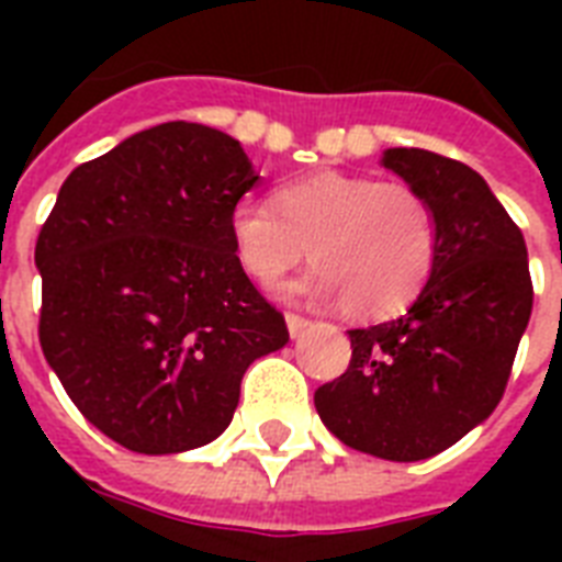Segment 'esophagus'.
Returning a JSON list of instances; mask_svg holds the SVG:
<instances>
[{
    "mask_svg": "<svg viewBox=\"0 0 562 562\" xmlns=\"http://www.w3.org/2000/svg\"><path fill=\"white\" fill-rule=\"evenodd\" d=\"M285 326H289L291 338H300V335L306 333L308 326H312V321L303 315H294V312H289V315H285Z\"/></svg>",
    "mask_w": 562,
    "mask_h": 562,
    "instance_id": "esophagus-1",
    "label": "esophagus"
}]
</instances>
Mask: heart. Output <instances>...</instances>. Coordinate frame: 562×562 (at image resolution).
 <instances>
[{
    "instance_id": "obj_1",
    "label": "heart",
    "mask_w": 562,
    "mask_h": 562,
    "mask_svg": "<svg viewBox=\"0 0 562 562\" xmlns=\"http://www.w3.org/2000/svg\"><path fill=\"white\" fill-rule=\"evenodd\" d=\"M229 241L241 271L259 285L280 282L312 250L317 265L291 291L375 321L411 306L426 289L437 259V218L408 183L315 171L282 183L273 203L238 201L229 212Z\"/></svg>"
}]
</instances>
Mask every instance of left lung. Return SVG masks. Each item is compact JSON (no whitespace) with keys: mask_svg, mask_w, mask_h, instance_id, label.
<instances>
[{"mask_svg":"<svg viewBox=\"0 0 562 562\" xmlns=\"http://www.w3.org/2000/svg\"><path fill=\"white\" fill-rule=\"evenodd\" d=\"M382 166L431 203L435 268L405 315L350 329V368L317 387L315 408L356 452L423 461L493 414L533 285L522 229L479 171L423 148H387Z\"/></svg>","mask_w":562,"mask_h":562,"instance_id":"8db88e82","label":"left lung"}]
</instances>
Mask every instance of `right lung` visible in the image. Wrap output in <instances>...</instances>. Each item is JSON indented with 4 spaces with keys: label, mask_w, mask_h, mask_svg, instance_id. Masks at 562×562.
Here are the masks:
<instances>
[{
    "label": "right lung",
    "mask_w": 562,
    "mask_h": 562,
    "mask_svg": "<svg viewBox=\"0 0 562 562\" xmlns=\"http://www.w3.org/2000/svg\"><path fill=\"white\" fill-rule=\"evenodd\" d=\"M256 180L238 139L166 122L78 166L40 229L43 356L131 452L215 440L245 370L289 341L229 241V212Z\"/></svg>",
    "instance_id": "right-lung-1"
}]
</instances>
